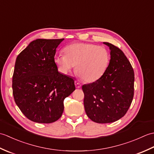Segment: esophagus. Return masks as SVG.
Returning a JSON list of instances; mask_svg holds the SVG:
<instances>
[{
    "mask_svg": "<svg viewBox=\"0 0 154 154\" xmlns=\"http://www.w3.org/2000/svg\"><path fill=\"white\" fill-rule=\"evenodd\" d=\"M75 86H76L77 88H80V87H81V83L79 82V81H75Z\"/></svg>",
    "mask_w": 154,
    "mask_h": 154,
    "instance_id": "obj_1",
    "label": "esophagus"
}]
</instances>
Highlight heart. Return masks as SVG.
Wrapping results in <instances>:
<instances>
[{"mask_svg":"<svg viewBox=\"0 0 154 154\" xmlns=\"http://www.w3.org/2000/svg\"><path fill=\"white\" fill-rule=\"evenodd\" d=\"M65 54H56L54 61L61 73L67 75L76 65L77 74L87 83L99 80L106 73L110 61L109 50L93 44L73 43L64 48Z\"/></svg>","mask_w":154,"mask_h":154,"instance_id":"1","label":"heart"}]
</instances>
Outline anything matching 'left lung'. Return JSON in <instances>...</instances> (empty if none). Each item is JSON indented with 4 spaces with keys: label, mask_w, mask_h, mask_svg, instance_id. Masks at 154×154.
I'll return each instance as SVG.
<instances>
[{
    "label": "left lung",
    "mask_w": 154,
    "mask_h": 154,
    "mask_svg": "<svg viewBox=\"0 0 154 154\" xmlns=\"http://www.w3.org/2000/svg\"><path fill=\"white\" fill-rule=\"evenodd\" d=\"M110 61L106 73L95 82L82 86L87 115L93 122H115L125 115L134 97V73L123 51L108 42Z\"/></svg>",
    "instance_id": "1"
}]
</instances>
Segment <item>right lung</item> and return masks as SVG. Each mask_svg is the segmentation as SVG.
Returning <instances> with one entry per match:
<instances>
[{"mask_svg":"<svg viewBox=\"0 0 154 154\" xmlns=\"http://www.w3.org/2000/svg\"><path fill=\"white\" fill-rule=\"evenodd\" d=\"M64 39H37L16 60L12 92L16 104L29 120L55 122L63 112V100L75 90V80L58 71L54 56Z\"/></svg>","mask_w":154,"mask_h":154,"instance_id":"right-lung-1","label":"right lung"}]
</instances>
